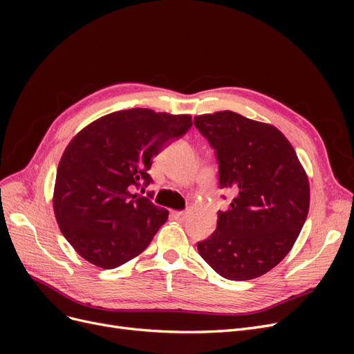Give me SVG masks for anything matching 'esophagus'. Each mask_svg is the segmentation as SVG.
Returning a JSON list of instances; mask_svg holds the SVG:
<instances>
[{"label": "esophagus", "mask_w": 354, "mask_h": 354, "mask_svg": "<svg viewBox=\"0 0 354 354\" xmlns=\"http://www.w3.org/2000/svg\"><path fill=\"white\" fill-rule=\"evenodd\" d=\"M171 216H173L177 221H185L186 220V212H183V211H173V212H171Z\"/></svg>", "instance_id": "esophagus-1"}]
</instances>
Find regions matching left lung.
<instances>
[{"label":"left lung","mask_w":354,"mask_h":354,"mask_svg":"<svg viewBox=\"0 0 354 354\" xmlns=\"http://www.w3.org/2000/svg\"><path fill=\"white\" fill-rule=\"evenodd\" d=\"M194 122L216 152L220 189L233 192L198 252L229 281L254 279L279 264L301 232L310 205L307 176L273 125L230 111L195 116Z\"/></svg>","instance_id":"1"}]
</instances>
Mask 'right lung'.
I'll return each mask as SVG.
<instances>
[{"instance_id": "add662e5", "label": "right lung", "mask_w": 354, "mask_h": 354, "mask_svg": "<svg viewBox=\"0 0 354 354\" xmlns=\"http://www.w3.org/2000/svg\"><path fill=\"white\" fill-rule=\"evenodd\" d=\"M190 115L118 111L72 138L59 162L55 198L63 236L82 259L115 269L143 252L168 211L133 190L152 183L153 156L185 136Z\"/></svg>"}]
</instances>
